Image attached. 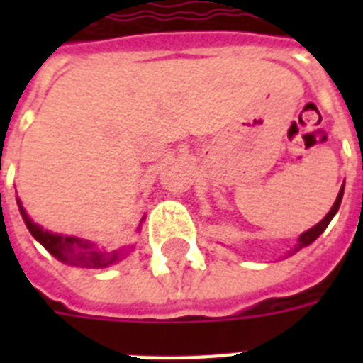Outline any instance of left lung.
<instances>
[{
  "instance_id": "8db88e82",
  "label": "left lung",
  "mask_w": 363,
  "mask_h": 363,
  "mask_svg": "<svg viewBox=\"0 0 363 363\" xmlns=\"http://www.w3.org/2000/svg\"><path fill=\"white\" fill-rule=\"evenodd\" d=\"M343 192H345V186H341V190H339V194H337V199H335V203H333V207H332V209H330V213H328V215L324 216V218H322V220L318 222V224H316L315 228H311V230H307V232H303V233H301V235H299L298 245H296V247H294L292 250H290V256L298 252V250H301V248H303V247H309L311 242L315 241V239L318 238V235H320V233L324 232V230H326L328 224L332 222V218H333V216H335V213H337V211H339V205H341V199H343Z\"/></svg>"
}]
</instances>
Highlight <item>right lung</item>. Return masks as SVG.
<instances>
[{"instance_id":"add662e5","label":"right lung","mask_w":363,"mask_h":363,"mask_svg":"<svg viewBox=\"0 0 363 363\" xmlns=\"http://www.w3.org/2000/svg\"><path fill=\"white\" fill-rule=\"evenodd\" d=\"M16 203H18L20 215L24 218L26 226H28L31 235L60 262H64L67 265H77V267H88V269H101V267H109V265L116 264V262H121L124 258V250L107 252V250H101L96 242H90L86 239L73 238V235H60V233L43 230L39 224H35L30 216L26 215L20 199H16Z\"/></svg>"}]
</instances>
